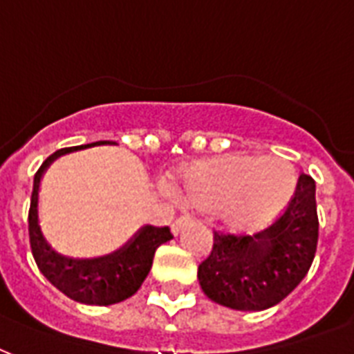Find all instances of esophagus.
<instances>
[{"label": "esophagus", "instance_id": "esophagus-1", "mask_svg": "<svg viewBox=\"0 0 354 354\" xmlns=\"http://www.w3.org/2000/svg\"><path fill=\"white\" fill-rule=\"evenodd\" d=\"M192 222H194L192 216H187V214H185V216H179L177 220H175L174 224H171V233H174V235H179L180 231L185 230L187 225L192 224Z\"/></svg>", "mask_w": 354, "mask_h": 354}]
</instances>
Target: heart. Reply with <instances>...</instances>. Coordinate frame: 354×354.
<instances>
[{"mask_svg":"<svg viewBox=\"0 0 354 354\" xmlns=\"http://www.w3.org/2000/svg\"><path fill=\"white\" fill-rule=\"evenodd\" d=\"M295 183L293 167L280 158L227 155L185 169L180 196L198 209L222 207L235 230H259L286 209Z\"/></svg>","mask_w":354,"mask_h":354,"instance_id":"obj_1","label":"heart"}]
</instances>
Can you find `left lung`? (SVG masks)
<instances>
[{"instance_id": "left-lung-1", "label": "left lung", "mask_w": 354, "mask_h": 354, "mask_svg": "<svg viewBox=\"0 0 354 354\" xmlns=\"http://www.w3.org/2000/svg\"><path fill=\"white\" fill-rule=\"evenodd\" d=\"M317 237L315 180L300 174L293 199L268 230L254 237L214 231L211 256L198 267L199 286L212 302L231 310L276 306L308 274Z\"/></svg>"}]
</instances>
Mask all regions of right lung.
I'll return each mask as SVG.
<instances>
[{
    "label": "right lung",
    "instance_id": "right-lung-1",
    "mask_svg": "<svg viewBox=\"0 0 354 354\" xmlns=\"http://www.w3.org/2000/svg\"><path fill=\"white\" fill-rule=\"evenodd\" d=\"M104 143L110 142H95L80 147L59 149L52 156H48L33 179V194L29 207V243L39 270L54 288L59 289L68 299L89 306H110L132 297L147 278L149 270L153 267L156 248L174 239L169 227L143 225L121 248L98 257L63 256L48 243L39 218V192H41L42 175L59 156L80 149L104 145Z\"/></svg>",
    "mask_w": 354,
    "mask_h": 354
}]
</instances>
